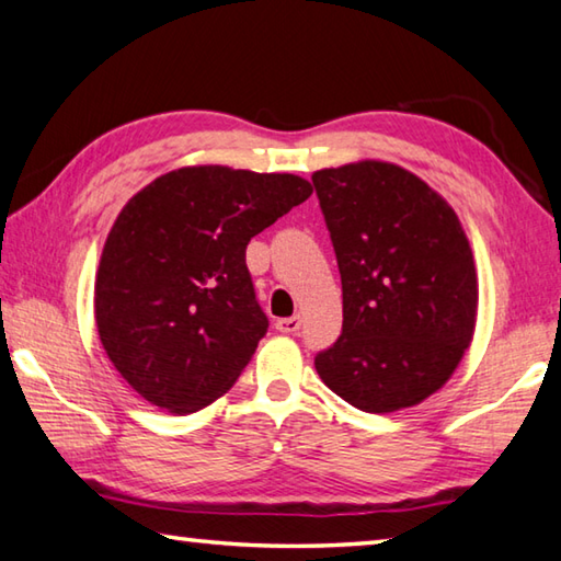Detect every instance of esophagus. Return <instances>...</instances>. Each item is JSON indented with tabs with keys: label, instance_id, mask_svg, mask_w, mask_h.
I'll return each mask as SVG.
<instances>
[{
	"label": "esophagus",
	"instance_id": "obj_1",
	"mask_svg": "<svg viewBox=\"0 0 561 561\" xmlns=\"http://www.w3.org/2000/svg\"><path fill=\"white\" fill-rule=\"evenodd\" d=\"M274 325H277L279 333H297L301 329V319L299 316H289V319H279Z\"/></svg>",
	"mask_w": 561,
	"mask_h": 561
}]
</instances>
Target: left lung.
I'll use <instances>...</instances> for the list:
<instances>
[{
    "mask_svg": "<svg viewBox=\"0 0 561 561\" xmlns=\"http://www.w3.org/2000/svg\"><path fill=\"white\" fill-rule=\"evenodd\" d=\"M343 284V331L316 353L321 380L363 412L420 404L473 339V252L454 208L397 164L311 176Z\"/></svg>",
    "mask_w": 561,
    "mask_h": 561,
    "instance_id": "1",
    "label": "left lung"
}]
</instances>
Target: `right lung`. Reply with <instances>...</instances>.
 Segmentation results:
<instances>
[{
    "label": "right lung",
    "mask_w": 561,
    "mask_h": 561,
    "mask_svg": "<svg viewBox=\"0 0 561 561\" xmlns=\"http://www.w3.org/2000/svg\"><path fill=\"white\" fill-rule=\"evenodd\" d=\"M309 196L294 174L186 167L129 198L100 257L95 321L131 390L191 414L236 385L270 325L248 242Z\"/></svg>",
    "instance_id": "right-lung-1"
}]
</instances>
